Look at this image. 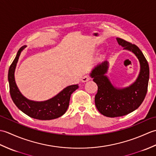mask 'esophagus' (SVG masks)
Returning a JSON list of instances; mask_svg holds the SVG:
<instances>
[{"label": "esophagus", "mask_w": 156, "mask_h": 156, "mask_svg": "<svg viewBox=\"0 0 156 156\" xmlns=\"http://www.w3.org/2000/svg\"><path fill=\"white\" fill-rule=\"evenodd\" d=\"M90 79H91V78L90 77V76L86 75V76H84L82 78L81 81H82V82H87V81H88V80H90Z\"/></svg>", "instance_id": "1"}]
</instances>
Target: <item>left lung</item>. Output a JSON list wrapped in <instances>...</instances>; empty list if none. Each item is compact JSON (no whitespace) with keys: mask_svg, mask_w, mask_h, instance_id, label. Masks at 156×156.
<instances>
[{"mask_svg":"<svg viewBox=\"0 0 156 156\" xmlns=\"http://www.w3.org/2000/svg\"><path fill=\"white\" fill-rule=\"evenodd\" d=\"M119 45L132 51L140 61L141 70L137 80L129 87L123 89L115 88L105 74L108 62L98 64L91 73L93 81L98 86L95 95V105L98 111L108 117H117L134 111L143 102L146 96L150 78V68L147 59L136 45L117 37Z\"/></svg>","mask_w":156,"mask_h":156,"instance_id":"1","label":"left lung"}]
</instances>
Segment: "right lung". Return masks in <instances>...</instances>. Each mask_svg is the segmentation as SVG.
Listing matches in <instances>:
<instances>
[{
    "instance_id": "right-lung-1",
    "label": "right lung",
    "mask_w": 156,
    "mask_h": 156,
    "mask_svg": "<svg viewBox=\"0 0 156 156\" xmlns=\"http://www.w3.org/2000/svg\"><path fill=\"white\" fill-rule=\"evenodd\" d=\"M25 48V46H23L19 49L9 69V91L13 102L22 112L31 118L51 120L61 117L67 111L71 94L78 88V85L69 86L54 98L44 102L29 101L23 97L16 85L14 73L20 54Z\"/></svg>"
}]
</instances>
